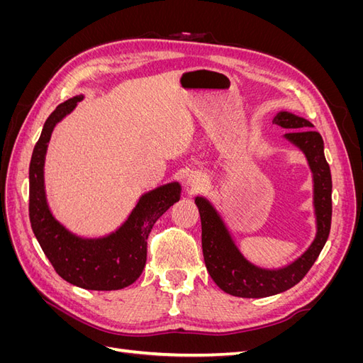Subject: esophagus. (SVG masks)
Wrapping results in <instances>:
<instances>
[{
	"mask_svg": "<svg viewBox=\"0 0 363 363\" xmlns=\"http://www.w3.org/2000/svg\"><path fill=\"white\" fill-rule=\"evenodd\" d=\"M189 184L192 186V188H200V186H203V179L200 177V175H196V177H191Z\"/></svg>",
	"mask_w": 363,
	"mask_h": 363,
	"instance_id": "esophagus-1",
	"label": "esophagus"
}]
</instances>
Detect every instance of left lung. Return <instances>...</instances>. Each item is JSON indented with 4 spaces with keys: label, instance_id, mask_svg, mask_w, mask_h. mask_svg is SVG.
<instances>
[{
    "label": "left lung",
    "instance_id": "obj_1",
    "mask_svg": "<svg viewBox=\"0 0 363 363\" xmlns=\"http://www.w3.org/2000/svg\"><path fill=\"white\" fill-rule=\"evenodd\" d=\"M272 123L292 128L284 135L298 147L309 162L313 175V206L316 236L301 257L280 269H263L248 262L235 245L232 236L211 201L196 196L201 218V245L206 268L224 292L242 298H263L295 286L303 280L324 248L332 225V174L324 156V142L309 121L289 112H279Z\"/></svg>",
    "mask_w": 363,
    "mask_h": 363
}]
</instances>
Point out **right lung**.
<instances>
[{"label":"right lung","instance_id":"1","mask_svg":"<svg viewBox=\"0 0 363 363\" xmlns=\"http://www.w3.org/2000/svg\"><path fill=\"white\" fill-rule=\"evenodd\" d=\"M82 100L83 95H77L59 104L43 124L30 162V223L42 251L63 280L83 289L116 291L135 283L144 271L151 228L180 200L182 188L174 182L144 194L127 221L108 236L86 239L65 228L48 207L43 164L54 127Z\"/></svg>","mask_w":363,"mask_h":363}]
</instances>
